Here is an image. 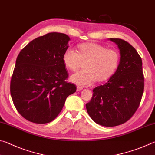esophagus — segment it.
<instances>
[{"instance_id":"1","label":"esophagus","mask_w":155,"mask_h":155,"mask_svg":"<svg viewBox=\"0 0 155 155\" xmlns=\"http://www.w3.org/2000/svg\"><path fill=\"white\" fill-rule=\"evenodd\" d=\"M83 89V87H81V86H79V85H78L77 87V90L78 91H81V90Z\"/></svg>"}]
</instances>
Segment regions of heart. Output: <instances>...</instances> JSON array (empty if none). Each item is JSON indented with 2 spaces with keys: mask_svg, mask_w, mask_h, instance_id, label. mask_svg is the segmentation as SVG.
<instances>
[{
  "mask_svg": "<svg viewBox=\"0 0 155 155\" xmlns=\"http://www.w3.org/2000/svg\"><path fill=\"white\" fill-rule=\"evenodd\" d=\"M120 54L114 49H106L102 45L85 43L78 46V52L68 48L64 51L62 60L64 66L73 72L85 62L84 70L72 74L70 77L73 83L81 85H89L95 81L104 82L108 80L119 67Z\"/></svg>",
  "mask_w": 155,
  "mask_h": 155,
  "instance_id": "heart-1",
  "label": "heart"
}]
</instances>
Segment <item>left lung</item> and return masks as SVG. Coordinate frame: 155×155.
<instances>
[{
	"mask_svg": "<svg viewBox=\"0 0 155 155\" xmlns=\"http://www.w3.org/2000/svg\"><path fill=\"white\" fill-rule=\"evenodd\" d=\"M120 50L119 67L104 85L93 89V96L86 104L92 120L105 127L123 124L138 108L144 88L142 61L128 42L110 38Z\"/></svg>",
	"mask_w": 155,
	"mask_h": 155,
	"instance_id": "8db88e82",
	"label": "left lung"
}]
</instances>
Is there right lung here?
Returning a JSON list of instances; mask_svg holds the SVG:
<instances>
[{
    "label": "right lung",
    "mask_w": 155,
    "mask_h": 155,
    "mask_svg": "<svg viewBox=\"0 0 155 155\" xmlns=\"http://www.w3.org/2000/svg\"><path fill=\"white\" fill-rule=\"evenodd\" d=\"M70 38L50 32L34 39L19 52L11 80L14 106L24 119L45 124L60 114L76 85L66 80L68 75L62 56Z\"/></svg>",
    "instance_id": "obj_1"
}]
</instances>
